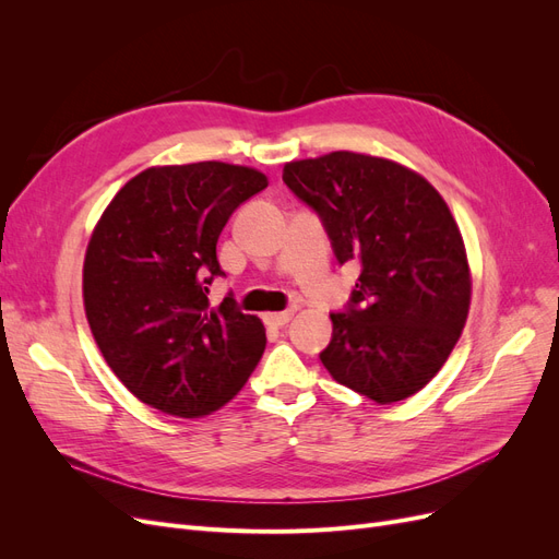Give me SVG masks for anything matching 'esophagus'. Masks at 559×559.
I'll return each instance as SVG.
<instances>
[{"label":"esophagus","instance_id":"esophagus-1","mask_svg":"<svg viewBox=\"0 0 559 559\" xmlns=\"http://www.w3.org/2000/svg\"><path fill=\"white\" fill-rule=\"evenodd\" d=\"M294 317V312L292 310H284V312H270V314H265L263 319H265V324L267 326H275V329H282L284 324H289V319Z\"/></svg>","mask_w":559,"mask_h":559}]
</instances>
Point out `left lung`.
<instances>
[{"instance_id":"1","label":"left lung","mask_w":559,"mask_h":559,"mask_svg":"<svg viewBox=\"0 0 559 559\" xmlns=\"http://www.w3.org/2000/svg\"><path fill=\"white\" fill-rule=\"evenodd\" d=\"M341 263L361 275L319 354L335 382L376 401L417 394L443 368L471 306V267L443 195L411 167L354 151L284 165Z\"/></svg>"}]
</instances>
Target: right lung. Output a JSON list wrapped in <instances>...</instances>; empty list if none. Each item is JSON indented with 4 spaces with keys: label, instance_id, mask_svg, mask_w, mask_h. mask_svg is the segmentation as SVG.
<instances>
[{
    "label": "right lung",
    "instance_id": "obj_1",
    "mask_svg": "<svg viewBox=\"0 0 559 559\" xmlns=\"http://www.w3.org/2000/svg\"><path fill=\"white\" fill-rule=\"evenodd\" d=\"M267 186L222 160L156 165L114 195L83 261V308L105 361L142 403L202 417L226 405L263 357L259 317L233 298L210 308L224 275L216 240L230 214Z\"/></svg>",
    "mask_w": 559,
    "mask_h": 559
}]
</instances>
